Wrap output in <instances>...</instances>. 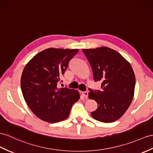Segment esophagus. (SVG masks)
<instances>
[{"label": "esophagus", "instance_id": "esophagus-1", "mask_svg": "<svg viewBox=\"0 0 153 153\" xmlns=\"http://www.w3.org/2000/svg\"><path fill=\"white\" fill-rule=\"evenodd\" d=\"M81 94L83 97H84L88 98V91H82Z\"/></svg>", "mask_w": 153, "mask_h": 153}]
</instances>
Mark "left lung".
Returning a JSON list of instances; mask_svg holds the SVG:
<instances>
[{
	"mask_svg": "<svg viewBox=\"0 0 153 153\" xmlns=\"http://www.w3.org/2000/svg\"><path fill=\"white\" fill-rule=\"evenodd\" d=\"M90 64L95 82H102L101 89H89V99L95 100L97 108L91 113L95 120L111 123L128 109L134 93L136 79L131 65L111 48L102 47L83 49Z\"/></svg>",
	"mask_w": 153,
	"mask_h": 153,
	"instance_id": "obj_1",
	"label": "left lung"
}]
</instances>
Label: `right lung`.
<instances>
[{"instance_id":"obj_1","label":"right lung","mask_w":153,"mask_h":153,"mask_svg":"<svg viewBox=\"0 0 153 153\" xmlns=\"http://www.w3.org/2000/svg\"><path fill=\"white\" fill-rule=\"evenodd\" d=\"M79 51L47 48L34 56L24 68L22 93L32 112L42 120L54 123L65 120L73 104L79 100L80 95L75 89L57 85Z\"/></svg>"}]
</instances>
